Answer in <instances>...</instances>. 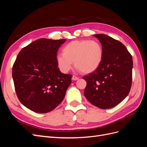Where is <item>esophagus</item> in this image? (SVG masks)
<instances>
[{"instance_id":"esophagus-1","label":"esophagus","mask_w":147,"mask_h":147,"mask_svg":"<svg viewBox=\"0 0 147 147\" xmlns=\"http://www.w3.org/2000/svg\"><path fill=\"white\" fill-rule=\"evenodd\" d=\"M72 80H74V81H75V80H78V79H79V78H78V77L75 76V75H73V76H72Z\"/></svg>"}]
</instances>
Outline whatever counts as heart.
Here are the masks:
<instances>
[{
	"label": "heart",
	"instance_id": "heart-1",
	"mask_svg": "<svg viewBox=\"0 0 147 147\" xmlns=\"http://www.w3.org/2000/svg\"><path fill=\"white\" fill-rule=\"evenodd\" d=\"M63 54L56 56L59 69L67 72L75 66L84 74L94 72L100 65L103 59V49L96 40H79L67 43L62 49Z\"/></svg>",
	"mask_w": 147,
	"mask_h": 147
}]
</instances>
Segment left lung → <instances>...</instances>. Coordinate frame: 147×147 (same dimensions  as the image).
<instances>
[{
	"mask_svg": "<svg viewBox=\"0 0 147 147\" xmlns=\"http://www.w3.org/2000/svg\"><path fill=\"white\" fill-rule=\"evenodd\" d=\"M103 49L99 67L83 78L86 82L84 94L102 109L113 108L126 98L132 83V56L122 43L105 34H94Z\"/></svg>",
	"mask_w": 147,
	"mask_h": 147,
	"instance_id": "1",
	"label": "left lung"
}]
</instances>
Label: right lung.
<instances>
[{"label": "right lung", "mask_w": 147, "mask_h": 147, "mask_svg": "<svg viewBox=\"0 0 147 147\" xmlns=\"http://www.w3.org/2000/svg\"><path fill=\"white\" fill-rule=\"evenodd\" d=\"M66 39L40 38L23 48L13 66L12 77L18 99L39 113L50 112L64 99L72 75L62 73L57 52Z\"/></svg>", "instance_id": "add662e5"}]
</instances>
